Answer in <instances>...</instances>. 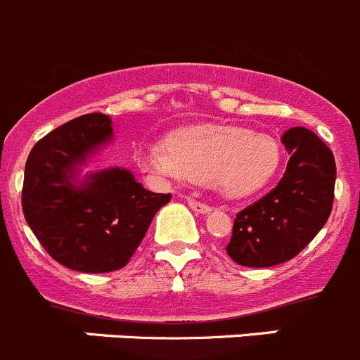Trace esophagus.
Returning <instances> with one entry per match:
<instances>
[{"instance_id": "34e87169", "label": "esophagus", "mask_w": 360, "mask_h": 360, "mask_svg": "<svg viewBox=\"0 0 360 360\" xmlns=\"http://www.w3.org/2000/svg\"><path fill=\"white\" fill-rule=\"evenodd\" d=\"M187 203H189L191 209L198 214H207L212 210V207L210 205H207V203H202V202H196V200H193V198H189V200H187Z\"/></svg>"}]
</instances>
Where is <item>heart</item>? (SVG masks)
Listing matches in <instances>:
<instances>
[{
  "label": "heart",
  "instance_id": "1",
  "mask_svg": "<svg viewBox=\"0 0 360 360\" xmlns=\"http://www.w3.org/2000/svg\"><path fill=\"white\" fill-rule=\"evenodd\" d=\"M141 158L144 167L158 176L212 184L226 196L243 198L275 176L282 151L268 134L205 124L178 131L171 143L146 141Z\"/></svg>",
  "mask_w": 360,
  "mask_h": 360
}]
</instances>
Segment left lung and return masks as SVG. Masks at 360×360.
Listing matches in <instances>:
<instances>
[{"label":"left lung","instance_id":"left-lung-1","mask_svg":"<svg viewBox=\"0 0 360 360\" xmlns=\"http://www.w3.org/2000/svg\"><path fill=\"white\" fill-rule=\"evenodd\" d=\"M289 153L275 189L236 214L226 253L246 268H269L298 255L318 236L334 205L335 160L314 131L282 135Z\"/></svg>","mask_w":360,"mask_h":360}]
</instances>
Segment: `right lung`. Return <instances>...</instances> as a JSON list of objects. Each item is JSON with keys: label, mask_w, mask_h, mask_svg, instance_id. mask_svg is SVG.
I'll return each mask as SVG.
<instances>
[{"label": "right lung", "mask_w": 360, "mask_h": 360, "mask_svg": "<svg viewBox=\"0 0 360 360\" xmlns=\"http://www.w3.org/2000/svg\"><path fill=\"white\" fill-rule=\"evenodd\" d=\"M112 139V120L101 112L75 117L42 137L28 155L22 214L51 259L82 273L121 269L146 236L171 194L151 193L128 169L91 173L78 166Z\"/></svg>", "instance_id": "right-lung-1"}]
</instances>
